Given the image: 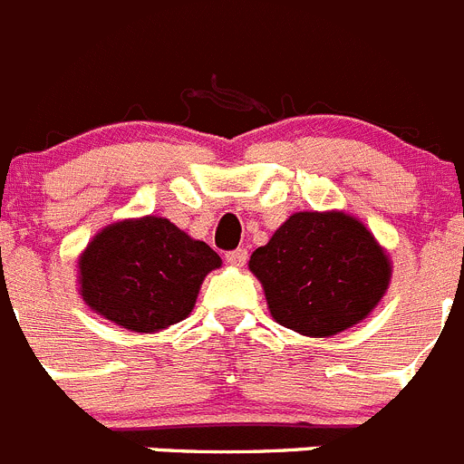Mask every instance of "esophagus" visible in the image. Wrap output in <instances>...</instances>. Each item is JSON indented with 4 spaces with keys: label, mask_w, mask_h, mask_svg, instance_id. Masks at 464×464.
<instances>
[{
    "label": "esophagus",
    "mask_w": 464,
    "mask_h": 464,
    "mask_svg": "<svg viewBox=\"0 0 464 464\" xmlns=\"http://www.w3.org/2000/svg\"><path fill=\"white\" fill-rule=\"evenodd\" d=\"M225 260H227L232 267H244L246 260H248V253H246L244 248H237V251H229L227 256H225Z\"/></svg>",
    "instance_id": "34e87169"
}]
</instances>
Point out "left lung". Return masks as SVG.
I'll return each instance as SVG.
<instances>
[{
	"mask_svg": "<svg viewBox=\"0 0 464 464\" xmlns=\"http://www.w3.org/2000/svg\"><path fill=\"white\" fill-rule=\"evenodd\" d=\"M248 269L278 325L332 337L364 321L391 283V260L370 229L343 211L293 213Z\"/></svg>",
	"mask_w": 464,
	"mask_h": 464,
	"instance_id": "8db88e82",
	"label": "left lung"
}]
</instances>
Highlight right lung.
<instances>
[{"mask_svg": "<svg viewBox=\"0 0 464 464\" xmlns=\"http://www.w3.org/2000/svg\"><path fill=\"white\" fill-rule=\"evenodd\" d=\"M220 256L171 220L143 216L94 235L79 257L85 304L130 332H158L192 311Z\"/></svg>", "mask_w": 464, "mask_h": 464, "instance_id": "right-lung-1", "label": "right lung"}]
</instances>
